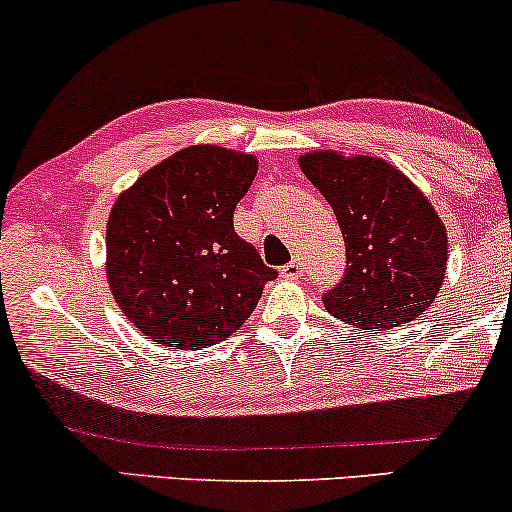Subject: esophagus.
<instances>
[{
    "label": "esophagus",
    "mask_w": 512,
    "mask_h": 512,
    "mask_svg": "<svg viewBox=\"0 0 512 512\" xmlns=\"http://www.w3.org/2000/svg\"><path fill=\"white\" fill-rule=\"evenodd\" d=\"M301 274H303V265H301L299 260L289 262V265L282 267V277H284V279H299Z\"/></svg>",
    "instance_id": "34e87169"
}]
</instances>
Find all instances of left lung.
I'll use <instances>...</instances> for the list:
<instances>
[{
    "instance_id": "obj_1",
    "label": "left lung",
    "mask_w": 512,
    "mask_h": 512,
    "mask_svg": "<svg viewBox=\"0 0 512 512\" xmlns=\"http://www.w3.org/2000/svg\"><path fill=\"white\" fill-rule=\"evenodd\" d=\"M299 167L345 240V277L323 296L325 311L364 333L423 316L447 269V228L428 196L381 157L313 150Z\"/></svg>"
}]
</instances>
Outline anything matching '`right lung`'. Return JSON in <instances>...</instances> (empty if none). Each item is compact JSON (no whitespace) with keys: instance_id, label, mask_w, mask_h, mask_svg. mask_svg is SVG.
<instances>
[{"instance_id":"add662e5","label":"right lung","mask_w":512,"mask_h":512,"mask_svg":"<svg viewBox=\"0 0 512 512\" xmlns=\"http://www.w3.org/2000/svg\"><path fill=\"white\" fill-rule=\"evenodd\" d=\"M257 157L189 145L116 196L106 221V282L121 313L172 350L226 340L277 277L233 230Z\"/></svg>"}]
</instances>
